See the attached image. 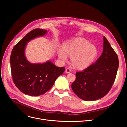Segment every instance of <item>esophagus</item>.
I'll list each match as a JSON object with an SVG mask.
<instances>
[{
	"mask_svg": "<svg viewBox=\"0 0 127 127\" xmlns=\"http://www.w3.org/2000/svg\"><path fill=\"white\" fill-rule=\"evenodd\" d=\"M70 71H71V70L69 68H67L65 70V72L66 73H69L70 72Z\"/></svg>",
	"mask_w": 127,
	"mask_h": 127,
	"instance_id": "1",
	"label": "esophagus"
}]
</instances>
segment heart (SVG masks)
<instances>
[{"label": "heart", "mask_w": 127, "mask_h": 127, "mask_svg": "<svg viewBox=\"0 0 127 127\" xmlns=\"http://www.w3.org/2000/svg\"><path fill=\"white\" fill-rule=\"evenodd\" d=\"M71 57V61L77 68H86L91 64L96 58L98 51L96 47L88 40L79 38L68 43L65 48H60L58 52L59 58L63 61L67 60V54Z\"/></svg>", "instance_id": "1"}]
</instances>
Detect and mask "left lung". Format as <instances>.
I'll list each match as a JSON object with an SVG mask.
<instances>
[{"label":"left lung","mask_w":127,"mask_h":127,"mask_svg":"<svg viewBox=\"0 0 127 127\" xmlns=\"http://www.w3.org/2000/svg\"><path fill=\"white\" fill-rule=\"evenodd\" d=\"M103 50L95 63L79 72L71 88L79 98L95 101L106 95L116 77L118 58L106 38L103 37Z\"/></svg>","instance_id":"8db88e82"}]
</instances>
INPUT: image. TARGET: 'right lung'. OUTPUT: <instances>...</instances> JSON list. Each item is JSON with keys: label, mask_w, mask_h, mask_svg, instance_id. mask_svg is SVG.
I'll return each instance as SVG.
<instances>
[{"label": "right lung", "mask_w": 127, "mask_h": 127, "mask_svg": "<svg viewBox=\"0 0 127 127\" xmlns=\"http://www.w3.org/2000/svg\"><path fill=\"white\" fill-rule=\"evenodd\" d=\"M47 31L36 29L30 32L12 49L10 56L11 70L16 87L23 93L39 96L50 90L58 77L65 70L50 61L42 64H32L25 56L27 43L34 38L45 35Z\"/></svg>", "instance_id": "1"}]
</instances>
